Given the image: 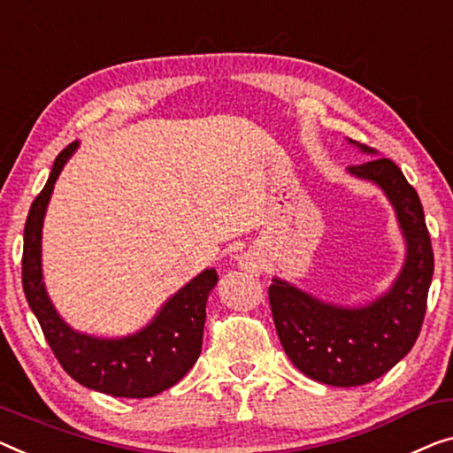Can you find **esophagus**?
Returning a JSON list of instances; mask_svg holds the SVG:
<instances>
[{
  "label": "esophagus",
  "mask_w": 453,
  "mask_h": 453,
  "mask_svg": "<svg viewBox=\"0 0 453 453\" xmlns=\"http://www.w3.org/2000/svg\"><path fill=\"white\" fill-rule=\"evenodd\" d=\"M240 265H242V268L248 270V273H258V268H260L258 262H256L252 256H242Z\"/></svg>",
  "instance_id": "1"
}]
</instances>
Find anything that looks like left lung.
Returning a JSON list of instances; mask_svg holds the SVG:
<instances>
[{"instance_id":"obj_1","label":"left lung","mask_w":453,"mask_h":453,"mask_svg":"<svg viewBox=\"0 0 453 453\" xmlns=\"http://www.w3.org/2000/svg\"><path fill=\"white\" fill-rule=\"evenodd\" d=\"M366 152H374L364 148ZM384 188L409 244L404 268L382 299L362 309L315 301L287 282L268 287L270 311L287 356L303 374L332 387H360L387 374L419 337L434 276V248L419 195L390 158L349 166Z\"/></svg>"}]
</instances>
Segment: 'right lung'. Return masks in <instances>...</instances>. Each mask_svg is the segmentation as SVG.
I'll use <instances>...</instances> for the list:
<instances>
[{
  "label": "right lung",
  "instance_id": "add662e5",
  "mask_svg": "<svg viewBox=\"0 0 453 453\" xmlns=\"http://www.w3.org/2000/svg\"><path fill=\"white\" fill-rule=\"evenodd\" d=\"M77 148L73 142L54 160L50 177L36 195L24 227L22 287L52 354L73 380L87 388L124 399H148L171 388L197 362L203 343L205 303L218 282L205 270L173 296L140 334L124 340H97L75 334L50 305L40 270V232L54 180Z\"/></svg>",
  "mask_w": 453,
  "mask_h": 453
}]
</instances>
